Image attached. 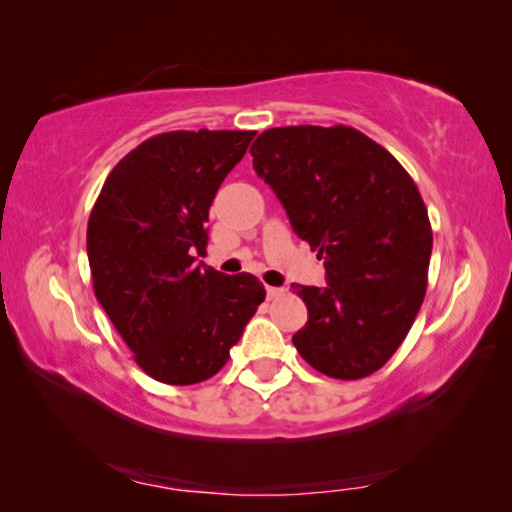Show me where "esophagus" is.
Returning <instances> with one entry per match:
<instances>
[{
    "label": "esophagus",
    "instance_id": "34e87169",
    "mask_svg": "<svg viewBox=\"0 0 512 512\" xmlns=\"http://www.w3.org/2000/svg\"><path fill=\"white\" fill-rule=\"evenodd\" d=\"M284 293H287V289H284V287H266V298L268 300L280 298V296H284Z\"/></svg>",
    "mask_w": 512,
    "mask_h": 512
}]
</instances>
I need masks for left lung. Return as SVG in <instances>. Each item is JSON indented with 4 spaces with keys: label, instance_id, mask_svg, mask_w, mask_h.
Returning a JSON list of instances; mask_svg holds the SVG:
<instances>
[{
    "label": "left lung",
    "instance_id": "left-lung-1",
    "mask_svg": "<svg viewBox=\"0 0 512 512\" xmlns=\"http://www.w3.org/2000/svg\"><path fill=\"white\" fill-rule=\"evenodd\" d=\"M250 155L325 264L327 287L291 284L309 314L293 345L327 377L372 375L406 339L427 291L433 235L418 187L384 146L341 124L271 128Z\"/></svg>",
    "mask_w": 512,
    "mask_h": 512
}]
</instances>
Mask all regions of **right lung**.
<instances>
[{"instance_id": "add662e5", "label": "right lung", "mask_w": 512, "mask_h": 512, "mask_svg": "<svg viewBox=\"0 0 512 512\" xmlns=\"http://www.w3.org/2000/svg\"><path fill=\"white\" fill-rule=\"evenodd\" d=\"M255 131H171L124 155L88 221L94 296L146 375L171 386L214 377L264 284L194 264L210 205Z\"/></svg>"}]
</instances>
